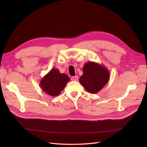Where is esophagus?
Returning <instances> with one entry per match:
<instances>
[{"label": "esophagus", "mask_w": 147, "mask_h": 147, "mask_svg": "<svg viewBox=\"0 0 147 147\" xmlns=\"http://www.w3.org/2000/svg\"><path fill=\"white\" fill-rule=\"evenodd\" d=\"M78 79V76H74L71 78V80H72V81H77Z\"/></svg>", "instance_id": "1"}]
</instances>
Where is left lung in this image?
I'll return each mask as SVG.
<instances>
[{
    "label": "left lung",
    "mask_w": 147,
    "mask_h": 147,
    "mask_svg": "<svg viewBox=\"0 0 147 147\" xmlns=\"http://www.w3.org/2000/svg\"><path fill=\"white\" fill-rule=\"evenodd\" d=\"M83 75L79 82L92 94L100 91L110 79L109 70L105 67L94 62H88L83 67Z\"/></svg>",
    "instance_id": "left-lung-1"
}]
</instances>
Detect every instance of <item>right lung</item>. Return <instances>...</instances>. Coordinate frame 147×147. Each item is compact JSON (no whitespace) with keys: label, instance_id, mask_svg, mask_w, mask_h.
<instances>
[{"label":"right lung","instance_id":"1","mask_svg":"<svg viewBox=\"0 0 147 147\" xmlns=\"http://www.w3.org/2000/svg\"><path fill=\"white\" fill-rule=\"evenodd\" d=\"M70 78L65 74H61L57 69H52L40 82L42 90L48 95L58 96L64 90Z\"/></svg>","mask_w":147,"mask_h":147}]
</instances>
